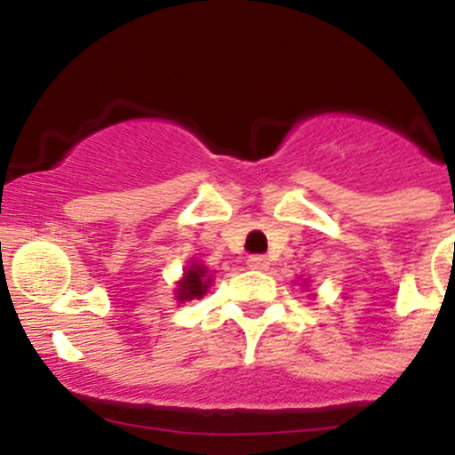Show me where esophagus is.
I'll return each mask as SVG.
<instances>
[{"label":"esophagus","mask_w":455,"mask_h":455,"mask_svg":"<svg viewBox=\"0 0 455 455\" xmlns=\"http://www.w3.org/2000/svg\"><path fill=\"white\" fill-rule=\"evenodd\" d=\"M247 265L251 269H267V258L260 256V253H253V256L247 258Z\"/></svg>","instance_id":"1"}]
</instances>
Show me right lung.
Here are the masks:
<instances>
[{"label": "right lung", "instance_id": "obj_1", "mask_svg": "<svg viewBox=\"0 0 455 455\" xmlns=\"http://www.w3.org/2000/svg\"><path fill=\"white\" fill-rule=\"evenodd\" d=\"M208 285H211V278L206 276L204 267L195 265L192 269H188L186 278H183L181 285H179V292H177L179 301H186V299H199L204 292H206Z\"/></svg>", "mask_w": 455, "mask_h": 455}]
</instances>
